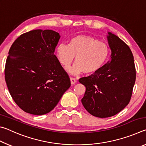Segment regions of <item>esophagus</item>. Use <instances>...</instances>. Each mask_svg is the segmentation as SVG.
<instances>
[{
	"instance_id": "obj_1",
	"label": "esophagus",
	"mask_w": 146,
	"mask_h": 146,
	"mask_svg": "<svg viewBox=\"0 0 146 146\" xmlns=\"http://www.w3.org/2000/svg\"><path fill=\"white\" fill-rule=\"evenodd\" d=\"M70 80H71V84L72 85L75 84L76 83V79H75L74 78H72V77H70Z\"/></svg>"
}]
</instances>
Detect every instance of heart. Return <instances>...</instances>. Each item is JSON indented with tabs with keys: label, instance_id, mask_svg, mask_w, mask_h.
I'll return each mask as SVG.
<instances>
[{
	"label": "heart",
	"instance_id": "b5f03b06",
	"mask_svg": "<svg viewBox=\"0 0 146 146\" xmlns=\"http://www.w3.org/2000/svg\"><path fill=\"white\" fill-rule=\"evenodd\" d=\"M109 54L107 44L87 35L73 36L68 46L61 44L56 48V56L64 68L69 67L75 56V63L68 70L72 75L97 72L105 64Z\"/></svg>",
	"mask_w": 146,
	"mask_h": 146
}]
</instances>
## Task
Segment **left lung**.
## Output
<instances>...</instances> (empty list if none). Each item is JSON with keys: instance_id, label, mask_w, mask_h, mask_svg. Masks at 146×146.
<instances>
[{"instance_id": "left-lung-1", "label": "left lung", "mask_w": 146, "mask_h": 146, "mask_svg": "<svg viewBox=\"0 0 146 146\" xmlns=\"http://www.w3.org/2000/svg\"><path fill=\"white\" fill-rule=\"evenodd\" d=\"M108 33L111 60L97 72L79 79L86 87L82 105L91 115L99 118L114 116L129 104L136 80L134 58L129 46L115 34Z\"/></svg>"}]
</instances>
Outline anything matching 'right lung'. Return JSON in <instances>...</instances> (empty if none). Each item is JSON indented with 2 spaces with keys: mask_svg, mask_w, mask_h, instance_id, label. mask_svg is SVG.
<instances>
[{
  "mask_svg": "<svg viewBox=\"0 0 146 146\" xmlns=\"http://www.w3.org/2000/svg\"><path fill=\"white\" fill-rule=\"evenodd\" d=\"M60 38L53 30L35 29L12 44L5 66V80L12 98L24 111L46 114L57 105L71 86L54 55Z\"/></svg>",
  "mask_w": 146,
  "mask_h": 146,
  "instance_id": "1",
  "label": "right lung"
}]
</instances>
